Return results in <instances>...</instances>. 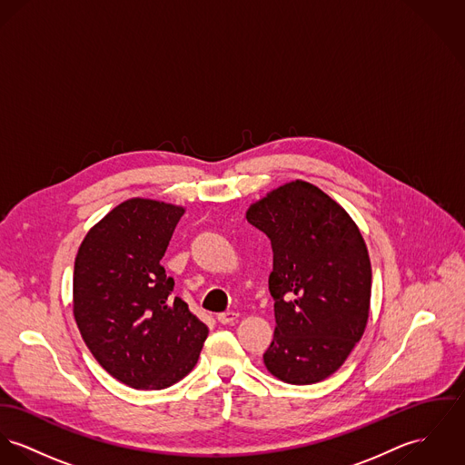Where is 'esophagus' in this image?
<instances>
[{
	"instance_id": "34e87169",
	"label": "esophagus",
	"mask_w": 465,
	"mask_h": 465,
	"mask_svg": "<svg viewBox=\"0 0 465 465\" xmlns=\"http://www.w3.org/2000/svg\"><path fill=\"white\" fill-rule=\"evenodd\" d=\"M238 318H240V314H238V312H232V311L222 312V314L216 316V320H218L222 325H231V323H234Z\"/></svg>"
}]
</instances>
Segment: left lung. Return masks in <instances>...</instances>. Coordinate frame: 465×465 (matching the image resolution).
I'll list each match as a JSON object with an SVG mask.
<instances>
[{"mask_svg": "<svg viewBox=\"0 0 465 465\" xmlns=\"http://www.w3.org/2000/svg\"><path fill=\"white\" fill-rule=\"evenodd\" d=\"M247 220L273 251L268 279L273 341L262 355L279 381H325L361 341L371 298L366 242L334 199L307 181L286 183L251 204Z\"/></svg>", "mask_w": 465, "mask_h": 465, "instance_id": "obj_1", "label": "left lung"}]
</instances>
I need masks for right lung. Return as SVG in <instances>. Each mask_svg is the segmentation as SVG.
Listing matches in <instances>:
<instances>
[{"instance_id":"1","label":"right lung","mask_w":465,"mask_h":465,"mask_svg":"<svg viewBox=\"0 0 465 465\" xmlns=\"http://www.w3.org/2000/svg\"><path fill=\"white\" fill-rule=\"evenodd\" d=\"M183 206L127 199L84 238L74 261L73 312L95 361L133 389H165L199 361L208 327L172 296L162 257Z\"/></svg>"}]
</instances>
